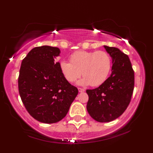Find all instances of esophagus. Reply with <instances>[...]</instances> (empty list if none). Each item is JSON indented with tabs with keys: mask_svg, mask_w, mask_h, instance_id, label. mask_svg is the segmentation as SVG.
<instances>
[{
	"mask_svg": "<svg viewBox=\"0 0 153 153\" xmlns=\"http://www.w3.org/2000/svg\"><path fill=\"white\" fill-rule=\"evenodd\" d=\"M78 90H79V91L80 92V93H83V92L85 91V89L84 88H78Z\"/></svg>",
	"mask_w": 153,
	"mask_h": 153,
	"instance_id": "esophagus-1",
	"label": "esophagus"
}]
</instances>
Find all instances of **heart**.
I'll list each match as a JSON object with an SVG mask.
<instances>
[{
    "label": "heart",
    "mask_w": 153,
    "mask_h": 153,
    "mask_svg": "<svg viewBox=\"0 0 153 153\" xmlns=\"http://www.w3.org/2000/svg\"><path fill=\"white\" fill-rule=\"evenodd\" d=\"M70 60L60 62V72L69 83L75 82L83 74L79 84L98 86L106 80L111 70V58L104 51H75Z\"/></svg>",
    "instance_id": "obj_1"
}]
</instances>
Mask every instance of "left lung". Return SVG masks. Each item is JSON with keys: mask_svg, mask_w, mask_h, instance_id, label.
Returning <instances> with one entry per match:
<instances>
[{"mask_svg": "<svg viewBox=\"0 0 153 153\" xmlns=\"http://www.w3.org/2000/svg\"><path fill=\"white\" fill-rule=\"evenodd\" d=\"M113 60L111 76L98 88L86 90L87 110L97 122H110L120 116L130 103L134 88V72L127 54L104 46Z\"/></svg>", "mask_w": 153, "mask_h": 153, "instance_id": "8db88e82", "label": "left lung"}]
</instances>
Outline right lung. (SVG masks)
<instances>
[{
  "label": "right lung",
  "mask_w": 153,
  "mask_h": 153,
  "mask_svg": "<svg viewBox=\"0 0 153 153\" xmlns=\"http://www.w3.org/2000/svg\"><path fill=\"white\" fill-rule=\"evenodd\" d=\"M59 53L58 47L33 48L23 59L18 78L19 92L27 111L48 124L65 117L79 93L65 79L60 62L54 60Z\"/></svg>",
  "instance_id": "right-lung-1"
}]
</instances>
